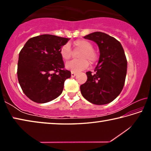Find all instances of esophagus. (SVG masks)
<instances>
[{
	"label": "esophagus",
	"mask_w": 151,
	"mask_h": 151,
	"mask_svg": "<svg viewBox=\"0 0 151 151\" xmlns=\"http://www.w3.org/2000/svg\"><path fill=\"white\" fill-rule=\"evenodd\" d=\"M76 75V73L75 72H73V71H71V76H72V77L75 76Z\"/></svg>",
	"instance_id": "obj_1"
}]
</instances>
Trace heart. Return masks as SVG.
I'll use <instances>...</instances> for the list:
<instances>
[{"label": "heart", "mask_w": 151, "mask_h": 151, "mask_svg": "<svg viewBox=\"0 0 151 151\" xmlns=\"http://www.w3.org/2000/svg\"><path fill=\"white\" fill-rule=\"evenodd\" d=\"M74 47L76 50H81L78 55L80 59L73 60L66 64V68L73 72H78L87 68L88 63L93 65L97 60V54L93 49L91 42L85 39H78L73 42ZM60 55L63 60H69L73 55V50L68 43L64 45L60 50Z\"/></svg>", "instance_id": "1"}]
</instances>
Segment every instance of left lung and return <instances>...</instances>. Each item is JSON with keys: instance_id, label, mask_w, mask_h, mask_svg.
Listing matches in <instances>:
<instances>
[{"instance_id": "1", "label": "left lung", "mask_w": 151, "mask_h": 151, "mask_svg": "<svg viewBox=\"0 0 151 151\" xmlns=\"http://www.w3.org/2000/svg\"><path fill=\"white\" fill-rule=\"evenodd\" d=\"M95 42L100 57L94 73L86 72L87 81L81 85L84 98L94 104H105L121 93L127 75V60L119 40L106 33L94 32L84 37Z\"/></svg>"}]
</instances>
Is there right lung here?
<instances>
[{
	"mask_svg": "<svg viewBox=\"0 0 151 151\" xmlns=\"http://www.w3.org/2000/svg\"><path fill=\"white\" fill-rule=\"evenodd\" d=\"M69 39L42 35L28 40L19 53L17 76L22 91L37 103L54 100L62 93L70 71L65 68L60 50Z\"/></svg>",
	"mask_w": 151,
	"mask_h": 151,
	"instance_id": "right-lung-1",
	"label": "right lung"
}]
</instances>
